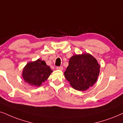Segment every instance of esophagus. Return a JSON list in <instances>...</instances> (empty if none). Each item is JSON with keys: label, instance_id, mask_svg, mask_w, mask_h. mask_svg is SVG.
<instances>
[{"label": "esophagus", "instance_id": "obj_1", "mask_svg": "<svg viewBox=\"0 0 123 123\" xmlns=\"http://www.w3.org/2000/svg\"><path fill=\"white\" fill-rule=\"evenodd\" d=\"M56 68L57 70H63V67L62 66H57Z\"/></svg>", "mask_w": 123, "mask_h": 123}]
</instances>
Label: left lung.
<instances>
[{
    "label": "left lung",
    "mask_w": 123,
    "mask_h": 123,
    "mask_svg": "<svg viewBox=\"0 0 123 123\" xmlns=\"http://www.w3.org/2000/svg\"><path fill=\"white\" fill-rule=\"evenodd\" d=\"M99 68L97 61L91 55H76L70 58L64 75L73 88L85 91L97 81Z\"/></svg>",
    "instance_id": "8db88e82"
}]
</instances>
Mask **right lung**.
Instances as JSON below:
<instances>
[{
  "label": "right lung",
  "instance_id": "add662e5",
  "mask_svg": "<svg viewBox=\"0 0 123 123\" xmlns=\"http://www.w3.org/2000/svg\"><path fill=\"white\" fill-rule=\"evenodd\" d=\"M52 73V70L47 66L45 62L38 59L26 65L23 70L22 76L26 82L37 86L44 82Z\"/></svg>",
  "mask_w": 123,
  "mask_h": 123
}]
</instances>
